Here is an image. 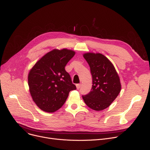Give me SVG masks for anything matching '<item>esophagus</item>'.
I'll use <instances>...</instances> for the list:
<instances>
[{
  "mask_svg": "<svg viewBox=\"0 0 150 150\" xmlns=\"http://www.w3.org/2000/svg\"><path fill=\"white\" fill-rule=\"evenodd\" d=\"M76 87L77 89H79L80 88V87H81V84H77L76 85Z\"/></svg>",
  "mask_w": 150,
  "mask_h": 150,
  "instance_id": "34e87169",
  "label": "esophagus"
}]
</instances>
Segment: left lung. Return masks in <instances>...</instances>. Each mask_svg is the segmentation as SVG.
Here are the masks:
<instances>
[{
    "label": "left lung",
    "instance_id": "8db88e82",
    "mask_svg": "<svg viewBox=\"0 0 150 150\" xmlns=\"http://www.w3.org/2000/svg\"><path fill=\"white\" fill-rule=\"evenodd\" d=\"M83 57L91 69L92 87L83 99L90 108L101 111L111 105L119 94L122 88L119 76L112 63L101 53H86Z\"/></svg>",
    "mask_w": 150,
    "mask_h": 150
}]
</instances>
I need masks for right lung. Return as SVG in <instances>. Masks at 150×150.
Wrapping results in <instances>:
<instances>
[{
  "label": "right lung",
  "mask_w": 150,
  "mask_h": 150,
  "mask_svg": "<svg viewBox=\"0 0 150 150\" xmlns=\"http://www.w3.org/2000/svg\"><path fill=\"white\" fill-rule=\"evenodd\" d=\"M75 54L72 50L53 49L44 55L30 70L28 83L30 95L42 111H57L64 104L69 92L76 89L65 70Z\"/></svg>",
  "instance_id": "obj_1"
}]
</instances>
